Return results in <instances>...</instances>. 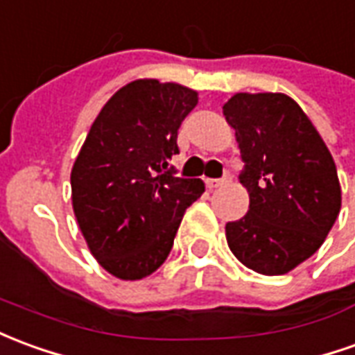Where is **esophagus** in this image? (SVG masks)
<instances>
[{"label":"esophagus","instance_id":"34e87169","mask_svg":"<svg viewBox=\"0 0 355 355\" xmlns=\"http://www.w3.org/2000/svg\"><path fill=\"white\" fill-rule=\"evenodd\" d=\"M230 182V175L229 173H227V175H225V177L223 178H207V180H205V184H207V188H220V186H225V184H229Z\"/></svg>","mask_w":355,"mask_h":355}]
</instances>
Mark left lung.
<instances>
[{
	"instance_id": "obj_1",
	"label": "left lung",
	"mask_w": 355,
	"mask_h": 355,
	"mask_svg": "<svg viewBox=\"0 0 355 355\" xmlns=\"http://www.w3.org/2000/svg\"><path fill=\"white\" fill-rule=\"evenodd\" d=\"M246 169L242 219L227 223L230 252L259 275H284L315 254L340 213L336 165L304 109L286 94L238 92L223 105Z\"/></svg>"
}]
</instances>
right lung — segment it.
<instances>
[{"instance_id": "obj_1", "label": "right lung", "mask_w": 355, "mask_h": 355, "mask_svg": "<svg viewBox=\"0 0 355 355\" xmlns=\"http://www.w3.org/2000/svg\"><path fill=\"white\" fill-rule=\"evenodd\" d=\"M198 92L138 78L117 90L92 123L71 171L73 211L98 263L140 281L167 259L184 211L205 192L200 178L171 175L180 123Z\"/></svg>"}]
</instances>
